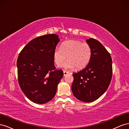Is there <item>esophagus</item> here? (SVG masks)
Masks as SVG:
<instances>
[{
    "instance_id": "obj_1",
    "label": "esophagus",
    "mask_w": 129,
    "mask_h": 129,
    "mask_svg": "<svg viewBox=\"0 0 129 129\" xmlns=\"http://www.w3.org/2000/svg\"><path fill=\"white\" fill-rule=\"evenodd\" d=\"M69 73L68 72H67V71H63V75H64V76H65V75H67V74H68Z\"/></svg>"
}]
</instances>
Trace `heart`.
I'll list each match as a JSON object with an SVG mask.
<instances>
[{"label":"heart","mask_w":129,"mask_h":129,"mask_svg":"<svg viewBox=\"0 0 129 129\" xmlns=\"http://www.w3.org/2000/svg\"><path fill=\"white\" fill-rule=\"evenodd\" d=\"M92 55L91 47L87 43L79 40H71L62 43L61 48H56L53 52L54 61L65 69H82L85 68L90 61Z\"/></svg>","instance_id":"1"}]
</instances>
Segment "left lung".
Masks as SVG:
<instances>
[{"instance_id": "left-lung-1", "label": "left lung", "mask_w": 129, "mask_h": 129, "mask_svg": "<svg viewBox=\"0 0 129 129\" xmlns=\"http://www.w3.org/2000/svg\"><path fill=\"white\" fill-rule=\"evenodd\" d=\"M92 55L86 67L73 74L72 90L76 98L84 102L98 99L107 90L112 79V66L110 54L95 39L87 40Z\"/></svg>"}]
</instances>
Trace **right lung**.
<instances>
[{
    "label": "right lung",
    "instance_id": "1",
    "mask_svg": "<svg viewBox=\"0 0 129 129\" xmlns=\"http://www.w3.org/2000/svg\"><path fill=\"white\" fill-rule=\"evenodd\" d=\"M60 41L57 35L38 37L29 41L19 53L17 65L18 83L29 100L44 104L55 96L63 75L56 69L53 52Z\"/></svg>",
    "mask_w": 129,
    "mask_h": 129
}]
</instances>
